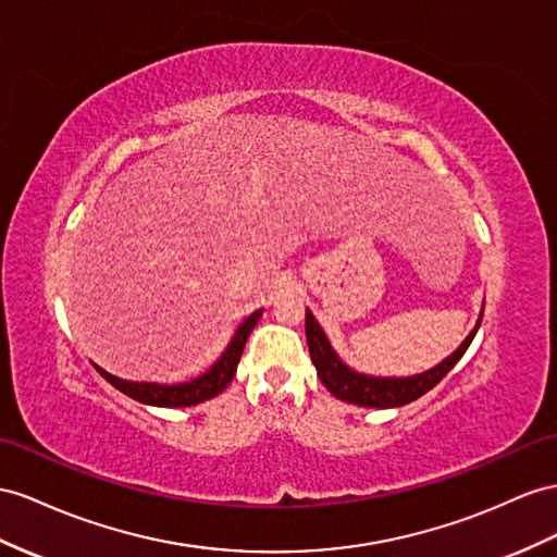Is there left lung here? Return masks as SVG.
<instances>
[{
    "mask_svg": "<svg viewBox=\"0 0 557 557\" xmlns=\"http://www.w3.org/2000/svg\"><path fill=\"white\" fill-rule=\"evenodd\" d=\"M261 312H253L245 322H242L233 338L227 341L225 350L219 355V360L213 362L207 372L197 374L193 379L185 381H176V383H154V381H129V379H120L112 376L110 372H106L103 367H98V374L106 376V381L110 386H115L120 393H124L132 400L148 405V407H195L199 403H207L211 397H216L219 393L225 391L227 383L233 381L235 372H237V362L242 358V350H245L247 338L251 334V330L259 322ZM315 369L318 376L322 379V383L330 388L336 397H344V391L338 388L341 376L336 372V367L326 360V358H315Z\"/></svg>",
    "mask_w": 557,
    "mask_h": 557,
    "instance_id": "1",
    "label": "left lung"
}]
</instances>
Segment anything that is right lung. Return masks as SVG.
<instances>
[{"instance_id": "right-lung-1", "label": "right lung", "mask_w": 557, "mask_h": 557, "mask_svg": "<svg viewBox=\"0 0 557 557\" xmlns=\"http://www.w3.org/2000/svg\"><path fill=\"white\" fill-rule=\"evenodd\" d=\"M475 332H478V324L473 334H468V338L449 355V358L437 362L431 369H425L421 374L369 376V374L355 372V369H350L344 360L338 358L330 336H326L315 315H312L310 310H306V338H308V350H310L312 362H315V358H326L336 367V372L344 376L338 383V388L344 391V397H338V400L358 405V407H374V409H393V407L409 405L423 393L431 391L433 386H437V383L447 376L449 369L461 360V355L466 352L470 341H473Z\"/></svg>"}]
</instances>
